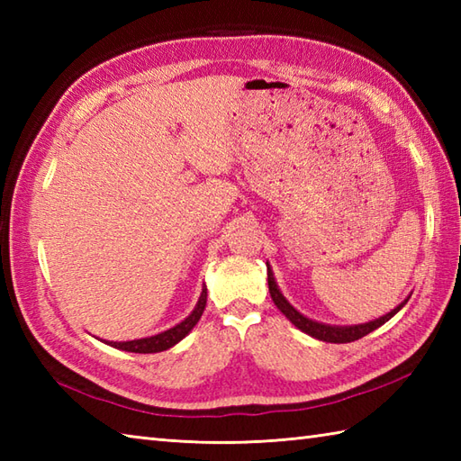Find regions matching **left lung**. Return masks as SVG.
<instances>
[{
  "label": "left lung",
  "instance_id": "left-lung-1",
  "mask_svg": "<svg viewBox=\"0 0 461 461\" xmlns=\"http://www.w3.org/2000/svg\"><path fill=\"white\" fill-rule=\"evenodd\" d=\"M267 283H269V293H271V299L276 303L277 309L285 315L293 325H295L299 330L307 332L309 337L312 339H319V340H325V342H352V340H358L362 337H366L368 332L376 330L378 327L384 325L386 321L393 319L396 312L402 309L408 299H404L402 303L396 309H393L390 312H386L384 317H378L375 321H368V322H362V325H350V327H337V325H325V322H317L312 319H307L305 315H301V312L291 305V303L283 297V293L277 287V281L273 277V271L267 267Z\"/></svg>",
  "mask_w": 461,
  "mask_h": 461
}]
</instances>
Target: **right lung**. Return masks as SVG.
<instances>
[{"label": "right lung", "mask_w": 461, "mask_h": 461, "mask_svg": "<svg viewBox=\"0 0 461 461\" xmlns=\"http://www.w3.org/2000/svg\"><path fill=\"white\" fill-rule=\"evenodd\" d=\"M205 301H208V289H202V295L195 303L194 311L190 312L188 317H185L178 325L160 332V335H154V337H146V339H136V340H124V342H113V340H104L106 345H111L114 348H121L126 352H140V355H149V352H162V350H168L170 347H174L176 342H180L188 332L198 325V321L202 317V312L205 309Z\"/></svg>", "instance_id": "right-lung-1"}]
</instances>
